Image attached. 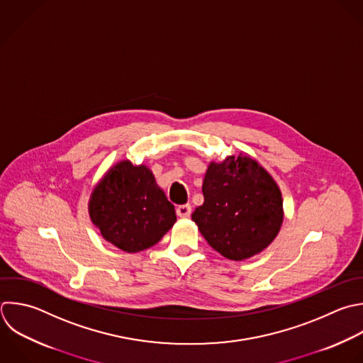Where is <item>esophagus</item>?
<instances>
[{
	"instance_id": "esophagus-1",
	"label": "esophagus",
	"mask_w": 363,
	"mask_h": 363,
	"mask_svg": "<svg viewBox=\"0 0 363 363\" xmlns=\"http://www.w3.org/2000/svg\"><path fill=\"white\" fill-rule=\"evenodd\" d=\"M176 213L179 217H190L191 214V206L190 204H182L176 208Z\"/></svg>"
}]
</instances>
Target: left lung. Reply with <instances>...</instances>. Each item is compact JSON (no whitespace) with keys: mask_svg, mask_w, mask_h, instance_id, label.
Returning <instances> with one entry per match:
<instances>
[{"mask_svg":"<svg viewBox=\"0 0 363 363\" xmlns=\"http://www.w3.org/2000/svg\"><path fill=\"white\" fill-rule=\"evenodd\" d=\"M204 203L191 214L207 242L228 259L242 261L267 248L282 218L279 187L247 155L211 162L203 182Z\"/></svg>","mask_w":363,"mask_h":363,"instance_id":"1","label":"left lung"}]
</instances>
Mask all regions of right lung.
Segmentation results:
<instances>
[{
    "label": "right lung",
    "mask_w": 363,
    "mask_h": 363,
    "mask_svg": "<svg viewBox=\"0 0 363 363\" xmlns=\"http://www.w3.org/2000/svg\"><path fill=\"white\" fill-rule=\"evenodd\" d=\"M89 216L102 237L126 252L155 245L176 223L174 206L152 172L129 160L115 164L94 189Z\"/></svg>",
    "instance_id": "right-lung-1"
}]
</instances>
